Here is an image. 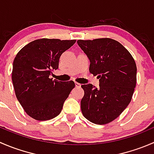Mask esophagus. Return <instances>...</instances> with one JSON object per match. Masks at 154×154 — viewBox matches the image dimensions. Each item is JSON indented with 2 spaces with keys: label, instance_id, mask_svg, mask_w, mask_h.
Returning <instances> with one entry per match:
<instances>
[{
  "label": "esophagus",
  "instance_id": "34e87169",
  "mask_svg": "<svg viewBox=\"0 0 154 154\" xmlns=\"http://www.w3.org/2000/svg\"><path fill=\"white\" fill-rule=\"evenodd\" d=\"M75 86H76V87H77V88H80V87L81 86V84H80V83H77V82H75Z\"/></svg>",
  "mask_w": 154,
  "mask_h": 154
}]
</instances>
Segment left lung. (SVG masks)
Segmentation results:
<instances>
[{"mask_svg": "<svg viewBox=\"0 0 154 154\" xmlns=\"http://www.w3.org/2000/svg\"><path fill=\"white\" fill-rule=\"evenodd\" d=\"M90 60V73L97 75L100 85L81 87L82 113L97 125H106L119 117L127 108L136 84L137 68L134 59L119 42L109 38L77 40Z\"/></svg>", "mask_w": 154, "mask_h": 154, "instance_id": "8db88e82", "label": "left lung"}]
</instances>
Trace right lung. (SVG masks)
<instances>
[{
    "instance_id": "1",
    "label": "right lung",
    "mask_w": 154,
    "mask_h": 154,
    "mask_svg": "<svg viewBox=\"0 0 154 154\" xmlns=\"http://www.w3.org/2000/svg\"><path fill=\"white\" fill-rule=\"evenodd\" d=\"M76 40L41 38L24 46L12 64V80L15 95L29 116L38 121L57 117L74 88V82L50 78L59 68L62 54Z\"/></svg>"
}]
</instances>
